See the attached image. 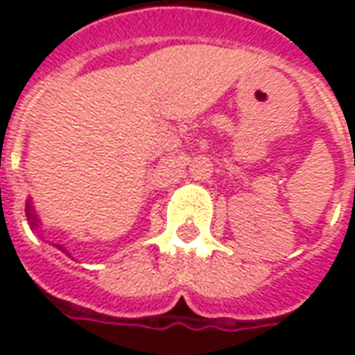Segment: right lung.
Segmentation results:
<instances>
[{"label": "right lung", "instance_id": "obj_1", "mask_svg": "<svg viewBox=\"0 0 355 355\" xmlns=\"http://www.w3.org/2000/svg\"><path fill=\"white\" fill-rule=\"evenodd\" d=\"M26 216H28V220H30V226L34 228V230H37L40 228V218H37V215L34 213V205H32V200H26ZM57 249H60V251H64L66 253V249L62 245H55ZM68 254V253H66ZM70 257V254H68Z\"/></svg>", "mask_w": 355, "mask_h": 355}]
</instances>
